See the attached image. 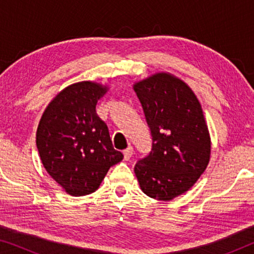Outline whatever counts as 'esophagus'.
I'll list each match as a JSON object with an SVG mask.
<instances>
[{
	"label": "esophagus",
	"mask_w": 254,
	"mask_h": 254,
	"mask_svg": "<svg viewBox=\"0 0 254 254\" xmlns=\"http://www.w3.org/2000/svg\"><path fill=\"white\" fill-rule=\"evenodd\" d=\"M131 156H133V148L128 147L126 150H124V159H125V161H129Z\"/></svg>",
	"instance_id": "1"
}]
</instances>
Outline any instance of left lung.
I'll list each match as a JSON object with an SVG mask.
<instances>
[{
	"mask_svg": "<svg viewBox=\"0 0 254 254\" xmlns=\"http://www.w3.org/2000/svg\"><path fill=\"white\" fill-rule=\"evenodd\" d=\"M152 137L151 151L135 165L144 194L170 201L187 192L210 159L211 142L192 89L170 72L134 83Z\"/></svg>",
	"mask_w": 254,
	"mask_h": 254,
	"instance_id": "1",
	"label": "left lung"
}]
</instances>
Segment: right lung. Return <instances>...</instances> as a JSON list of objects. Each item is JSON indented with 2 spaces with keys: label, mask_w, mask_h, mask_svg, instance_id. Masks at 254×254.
<instances>
[{
  "label": "right lung",
  "mask_w": 254,
  "mask_h": 254,
  "mask_svg": "<svg viewBox=\"0 0 254 254\" xmlns=\"http://www.w3.org/2000/svg\"><path fill=\"white\" fill-rule=\"evenodd\" d=\"M106 85L91 81L68 85L54 97L37 129V148L48 175L72 196L98 190L124 155L113 148L96 105Z\"/></svg>",
  "instance_id": "add662e5"
}]
</instances>
